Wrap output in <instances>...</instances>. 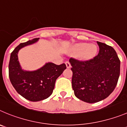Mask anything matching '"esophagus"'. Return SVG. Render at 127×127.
<instances>
[{
  "label": "esophagus",
  "mask_w": 127,
  "mask_h": 127,
  "mask_svg": "<svg viewBox=\"0 0 127 127\" xmlns=\"http://www.w3.org/2000/svg\"><path fill=\"white\" fill-rule=\"evenodd\" d=\"M65 64H66V66L67 68H69V67H71V64L69 63V61H66V62L65 63Z\"/></svg>",
  "instance_id": "34e87169"
}]
</instances>
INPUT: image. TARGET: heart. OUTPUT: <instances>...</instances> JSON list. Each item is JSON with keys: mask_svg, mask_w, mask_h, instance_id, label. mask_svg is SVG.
Masks as SVG:
<instances>
[{"mask_svg": "<svg viewBox=\"0 0 127 127\" xmlns=\"http://www.w3.org/2000/svg\"><path fill=\"white\" fill-rule=\"evenodd\" d=\"M76 53H80V56L83 60H90L96 54L98 49L95 45L87 43L77 44L73 47Z\"/></svg>", "mask_w": 127, "mask_h": 127, "instance_id": "1", "label": "heart"}]
</instances>
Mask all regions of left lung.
<instances>
[{
  "instance_id": "1",
  "label": "left lung",
  "mask_w": 127,
  "mask_h": 127,
  "mask_svg": "<svg viewBox=\"0 0 127 127\" xmlns=\"http://www.w3.org/2000/svg\"><path fill=\"white\" fill-rule=\"evenodd\" d=\"M99 53L93 59L81 61L70 58L74 95L85 102L93 103L107 98L117 86L120 61L111 46L97 41Z\"/></svg>"
}]
</instances>
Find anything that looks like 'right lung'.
I'll list each match as a JSON object with an SVG mask.
<instances>
[{
  "instance_id": "add662e5",
  "label": "right lung",
  "mask_w": 127,
  "mask_h": 127,
  "mask_svg": "<svg viewBox=\"0 0 127 127\" xmlns=\"http://www.w3.org/2000/svg\"><path fill=\"white\" fill-rule=\"evenodd\" d=\"M39 39H33L17 46L10 54L9 64V76L12 85L19 94L31 101H41L50 96L56 80L66 68L64 63L56 65L48 62L36 70L22 69L18 60L19 51Z\"/></svg>"
}]
</instances>
